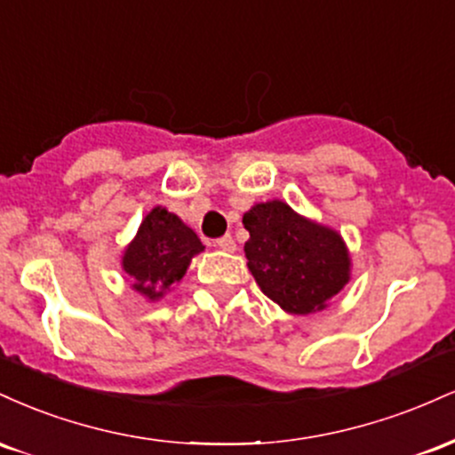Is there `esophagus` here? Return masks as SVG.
Wrapping results in <instances>:
<instances>
[{
    "label": "esophagus",
    "mask_w": 455,
    "mask_h": 455,
    "mask_svg": "<svg viewBox=\"0 0 455 455\" xmlns=\"http://www.w3.org/2000/svg\"><path fill=\"white\" fill-rule=\"evenodd\" d=\"M216 245L220 250H224V252H235V250H237V245H235V239L231 237V235H224V237L218 239Z\"/></svg>",
    "instance_id": "1"
}]
</instances>
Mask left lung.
<instances>
[{"mask_svg": "<svg viewBox=\"0 0 455 455\" xmlns=\"http://www.w3.org/2000/svg\"><path fill=\"white\" fill-rule=\"evenodd\" d=\"M243 227L250 233L243 245L248 269L260 291L289 315L323 310L351 280L342 235L286 203H257L243 213Z\"/></svg>", "mask_w": 455, "mask_h": 455, "instance_id": "left-lung-1", "label": "left lung"}]
</instances>
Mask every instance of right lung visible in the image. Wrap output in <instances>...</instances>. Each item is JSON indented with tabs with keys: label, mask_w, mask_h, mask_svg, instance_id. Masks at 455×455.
I'll return each mask as SVG.
<instances>
[{
	"label": "right lung",
	"mask_w": 455,
	"mask_h": 455,
	"mask_svg": "<svg viewBox=\"0 0 455 455\" xmlns=\"http://www.w3.org/2000/svg\"><path fill=\"white\" fill-rule=\"evenodd\" d=\"M203 250L196 233L158 205L143 218L137 237L124 250L122 267L132 278V289L156 301L184 278L190 260Z\"/></svg>",
	"instance_id": "right-lung-1"
}]
</instances>
